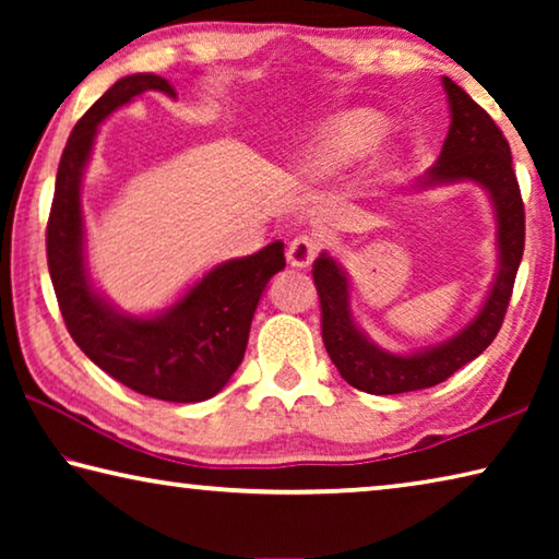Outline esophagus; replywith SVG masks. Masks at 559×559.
<instances>
[{
	"label": "esophagus",
	"instance_id": "34e87169",
	"mask_svg": "<svg viewBox=\"0 0 559 559\" xmlns=\"http://www.w3.org/2000/svg\"><path fill=\"white\" fill-rule=\"evenodd\" d=\"M318 251H320V243H318V239H313V236H308V234L296 236V239H293L288 246V263L296 269H308L310 263L316 261Z\"/></svg>",
	"mask_w": 559,
	"mask_h": 559
}]
</instances>
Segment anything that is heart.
<instances>
[{
    "instance_id": "b5f03b06",
    "label": "heart",
    "mask_w": 559,
    "mask_h": 559,
    "mask_svg": "<svg viewBox=\"0 0 559 559\" xmlns=\"http://www.w3.org/2000/svg\"><path fill=\"white\" fill-rule=\"evenodd\" d=\"M386 130V120L374 110L355 108L325 118L306 138L296 159V173L308 182H323L340 169L372 153Z\"/></svg>"
}]
</instances>
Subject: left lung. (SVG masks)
Masks as SVG:
<instances>
[{
	"mask_svg": "<svg viewBox=\"0 0 559 559\" xmlns=\"http://www.w3.org/2000/svg\"><path fill=\"white\" fill-rule=\"evenodd\" d=\"M451 126L441 155L419 187L476 182L488 192L496 214L498 271L484 306L471 323L449 337L412 355H394L367 337L349 310V278L340 263L320 253L313 281L323 310V343L330 359L347 384L367 394H402L449 380L463 365L476 359L493 343L503 325L515 273L525 249V210L513 173V157L493 118L466 91L443 75Z\"/></svg>",
	"mask_w": 559,
	"mask_h": 559,
	"instance_id": "1",
	"label": "left lung"
}]
</instances>
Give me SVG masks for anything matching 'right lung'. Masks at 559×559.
<instances>
[{
    "mask_svg": "<svg viewBox=\"0 0 559 559\" xmlns=\"http://www.w3.org/2000/svg\"><path fill=\"white\" fill-rule=\"evenodd\" d=\"M145 91L175 98L167 79L132 73L112 83L75 122L56 173L46 257L63 323L103 372L153 400L204 402L222 392L241 365L253 313L269 281L286 266V257L283 241H273L251 257L224 261L175 306L150 318L122 313L93 288L83 249L81 179L100 122Z\"/></svg>",
    "mask_w": 559,
    "mask_h": 559,
    "instance_id": "obj_1",
    "label": "right lung"
}]
</instances>
